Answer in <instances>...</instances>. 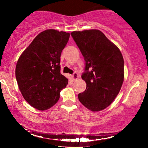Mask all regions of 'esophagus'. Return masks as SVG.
Here are the masks:
<instances>
[{"instance_id":"esophagus-1","label":"esophagus","mask_w":148,"mask_h":148,"mask_svg":"<svg viewBox=\"0 0 148 148\" xmlns=\"http://www.w3.org/2000/svg\"><path fill=\"white\" fill-rule=\"evenodd\" d=\"M72 78H73V81L77 79H78L79 78V74L75 72L72 75Z\"/></svg>"}]
</instances>
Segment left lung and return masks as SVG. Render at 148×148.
<instances>
[{"label":"left lung","mask_w":148,"mask_h":148,"mask_svg":"<svg viewBox=\"0 0 148 148\" xmlns=\"http://www.w3.org/2000/svg\"><path fill=\"white\" fill-rule=\"evenodd\" d=\"M71 35L86 62L82 78L86 89L78 94L79 100L92 111L102 110L113 102L122 86V54L100 30L73 32Z\"/></svg>","instance_id":"obj_1"}]
</instances>
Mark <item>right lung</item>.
Returning <instances> with one entry per match:
<instances>
[{"label": "right lung", "mask_w": 148, "mask_h": 148, "mask_svg": "<svg viewBox=\"0 0 148 148\" xmlns=\"http://www.w3.org/2000/svg\"><path fill=\"white\" fill-rule=\"evenodd\" d=\"M70 34L55 29L41 32L18 60L15 76L22 96L38 110L50 108L68 84L60 73V55Z\"/></svg>", "instance_id": "right-lung-1"}]
</instances>
